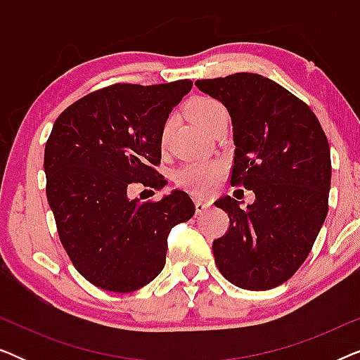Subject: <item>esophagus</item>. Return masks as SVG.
<instances>
[{"label": "esophagus", "instance_id": "1", "mask_svg": "<svg viewBox=\"0 0 360 360\" xmlns=\"http://www.w3.org/2000/svg\"><path fill=\"white\" fill-rule=\"evenodd\" d=\"M195 208H196V213H203L206 211V208H210V201H206L205 198H195Z\"/></svg>", "mask_w": 360, "mask_h": 360}]
</instances>
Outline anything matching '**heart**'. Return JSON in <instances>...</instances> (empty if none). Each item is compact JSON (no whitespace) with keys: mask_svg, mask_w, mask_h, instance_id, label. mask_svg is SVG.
I'll return each mask as SVG.
<instances>
[{"mask_svg":"<svg viewBox=\"0 0 360 360\" xmlns=\"http://www.w3.org/2000/svg\"><path fill=\"white\" fill-rule=\"evenodd\" d=\"M224 112L223 105L208 96H195L186 105V115L190 116V120L208 132ZM167 137H169V124H165L160 131V149L167 147ZM221 174H223V165L218 160H195L181 165L175 172L174 179L181 188L196 195H205L213 188Z\"/></svg>","mask_w":360,"mask_h":360,"instance_id":"obj_1","label":"heart"}]
</instances>
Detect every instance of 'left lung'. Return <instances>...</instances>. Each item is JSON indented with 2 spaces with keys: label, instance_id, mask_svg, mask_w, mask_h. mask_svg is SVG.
<instances>
[{
  "label": "left lung",
  "instance_id": "8db88e82",
  "mask_svg": "<svg viewBox=\"0 0 360 360\" xmlns=\"http://www.w3.org/2000/svg\"><path fill=\"white\" fill-rule=\"evenodd\" d=\"M228 108L234 131L231 185L252 190L243 210L224 196L216 206L229 229L213 240L226 280L245 290H270L292 277L311 250L328 214L331 154L307 103L257 73L196 80Z\"/></svg>",
  "mask_w": 360,
  "mask_h": 360
}]
</instances>
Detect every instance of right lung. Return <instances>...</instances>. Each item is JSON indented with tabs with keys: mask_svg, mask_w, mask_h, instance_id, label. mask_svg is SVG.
I'll return each mask as SVG.
<instances>
[{
	"mask_svg": "<svg viewBox=\"0 0 360 360\" xmlns=\"http://www.w3.org/2000/svg\"><path fill=\"white\" fill-rule=\"evenodd\" d=\"M191 80L116 83L80 98L53 122L44 152L46 193L72 264L103 290L129 293L165 265L167 238L195 214L175 190L159 201L127 198L132 184L162 190L160 131Z\"/></svg>",
	"mask_w": 360,
	"mask_h": 360,
	"instance_id": "add662e5",
	"label": "right lung"
}]
</instances>
